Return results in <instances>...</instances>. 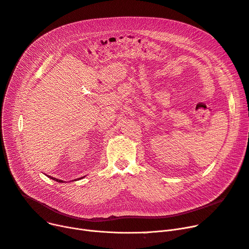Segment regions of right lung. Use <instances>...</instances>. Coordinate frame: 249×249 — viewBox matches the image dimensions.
<instances>
[{"mask_svg":"<svg viewBox=\"0 0 249 249\" xmlns=\"http://www.w3.org/2000/svg\"><path fill=\"white\" fill-rule=\"evenodd\" d=\"M49 178H51V179H53V180H55V181H58V182H64L63 180H61V179H58V178H52V177H50V176H47ZM74 180V179H73Z\"/></svg>","mask_w":249,"mask_h":249,"instance_id":"1","label":"right lung"}]
</instances>
